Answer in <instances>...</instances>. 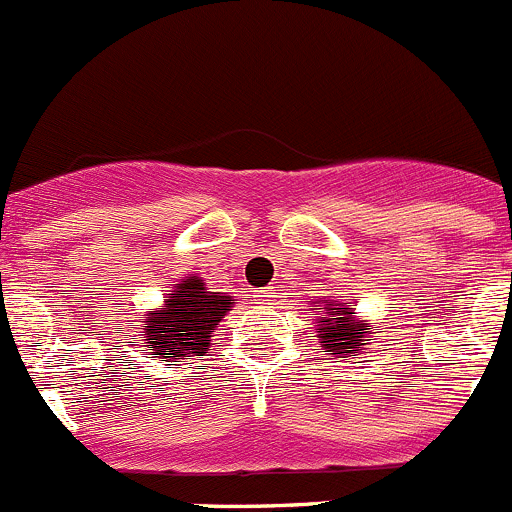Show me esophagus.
Returning <instances> with one entry per match:
<instances>
[{
    "mask_svg": "<svg viewBox=\"0 0 512 512\" xmlns=\"http://www.w3.org/2000/svg\"><path fill=\"white\" fill-rule=\"evenodd\" d=\"M255 297H260V302H272V297H275V289H272V287L257 289Z\"/></svg>",
    "mask_w": 512,
    "mask_h": 512,
    "instance_id": "34e87169",
    "label": "esophagus"
}]
</instances>
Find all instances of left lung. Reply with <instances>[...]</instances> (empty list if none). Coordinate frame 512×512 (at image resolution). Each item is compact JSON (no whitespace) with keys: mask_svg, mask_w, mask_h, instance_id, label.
<instances>
[{"mask_svg":"<svg viewBox=\"0 0 512 512\" xmlns=\"http://www.w3.org/2000/svg\"><path fill=\"white\" fill-rule=\"evenodd\" d=\"M322 322L319 327V339H322V347L327 352L344 356H359L364 344H369V334H366L364 324L354 319V307L349 304H337V302H324L322 307Z\"/></svg>","mask_w":512,"mask_h":512,"instance_id":"8db88e82","label":"left lung"}]
</instances>
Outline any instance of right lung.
Here are the masks:
<instances>
[{
	"label": "right lung",
	"instance_id": "add662e5",
	"mask_svg": "<svg viewBox=\"0 0 512 512\" xmlns=\"http://www.w3.org/2000/svg\"><path fill=\"white\" fill-rule=\"evenodd\" d=\"M227 294L208 292L200 277H188L173 289V297L165 299V307L148 314L146 342L153 354L163 359L173 356H203L210 347V329L230 312Z\"/></svg>",
	"mask_w": 512,
	"mask_h": 512
}]
</instances>
